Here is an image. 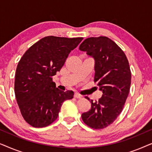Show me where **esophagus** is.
I'll return each instance as SVG.
<instances>
[{"label":"esophagus","mask_w":152,"mask_h":152,"mask_svg":"<svg viewBox=\"0 0 152 152\" xmlns=\"http://www.w3.org/2000/svg\"><path fill=\"white\" fill-rule=\"evenodd\" d=\"M74 97H76V98H78V99H82V95H80V94H79V93H75Z\"/></svg>","instance_id":"esophagus-1"}]
</instances>
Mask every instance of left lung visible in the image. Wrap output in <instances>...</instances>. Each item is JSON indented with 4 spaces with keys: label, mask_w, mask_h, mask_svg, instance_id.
Here are the masks:
<instances>
[{
    "label": "left lung",
    "mask_w": 152,
    "mask_h": 152,
    "mask_svg": "<svg viewBox=\"0 0 152 152\" xmlns=\"http://www.w3.org/2000/svg\"><path fill=\"white\" fill-rule=\"evenodd\" d=\"M79 49L94 59V82L102 92L99 100L91 99V109L82 118L86 125L101 129L113 123L123 109L132 79L129 61L121 48L106 37L85 39Z\"/></svg>",
    "instance_id": "obj_1"
}]
</instances>
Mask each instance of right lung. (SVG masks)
<instances>
[{
  "mask_svg": "<svg viewBox=\"0 0 152 152\" xmlns=\"http://www.w3.org/2000/svg\"><path fill=\"white\" fill-rule=\"evenodd\" d=\"M82 37H45L27 50L16 70L14 92L24 120L34 127H44L55 121L62 104L73 97L72 91L56 88L53 76L60 71L68 55Z\"/></svg>",
  "mask_w": 152,
  "mask_h": 152,
  "instance_id": "1",
  "label": "right lung"
}]
</instances>
